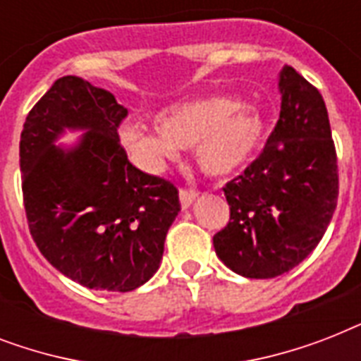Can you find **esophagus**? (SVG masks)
<instances>
[{"mask_svg":"<svg viewBox=\"0 0 361 361\" xmlns=\"http://www.w3.org/2000/svg\"><path fill=\"white\" fill-rule=\"evenodd\" d=\"M198 197L197 191H192V189H180V202H181V208L187 209L195 202V198Z\"/></svg>","mask_w":361,"mask_h":361,"instance_id":"34e87169","label":"esophagus"}]
</instances>
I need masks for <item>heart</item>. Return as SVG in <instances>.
I'll use <instances>...</instances> for the list:
<instances>
[{"label":"heart","instance_id":"1","mask_svg":"<svg viewBox=\"0 0 361 361\" xmlns=\"http://www.w3.org/2000/svg\"><path fill=\"white\" fill-rule=\"evenodd\" d=\"M159 129L125 125L120 138L127 152L146 166L172 159L178 147H195L197 163L208 176H228L257 155L264 138V118L251 104L212 97L181 104L157 118Z\"/></svg>","mask_w":361,"mask_h":361}]
</instances>
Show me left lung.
Listing matches in <instances>:
<instances>
[{"mask_svg":"<svg viewBox=\"0 0 361 361\" xmlns=\"http://www.w3.org/2000/svg\"><path fill=\"white\" fill-rule=\"evenodd\" d=\"M279 92V120L266 146L223 187L231 221L214 236L223 264L249 279H271L307 258L339 195L324 99L288 65L281 71Z\"/></svg>","mask_w":361,"mask_h":361,"instance_id":"obj_1","label":"left lung"}]
</instances>
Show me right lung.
<instances>
[{
    "instance_id": "add662e5",
    "label": "right lung",
    "mask_w": 361,
    "mask_h": 361,
    "mask_svg": "<svg viewBox=\"0 0 361 361\" xmlns=\"http://www.w3.org/2000/svg\"><path fill=\"white\" fill-rule=\"evenodd\" d=\"M125 118L112 93L63 76L20 136L31 238L54 268L95 290L129 292L152 279L181 208L174 183L129 163L118 135ZM65 128L87 133L76 147H54Z\"/></svg>"
}]
</instances>
